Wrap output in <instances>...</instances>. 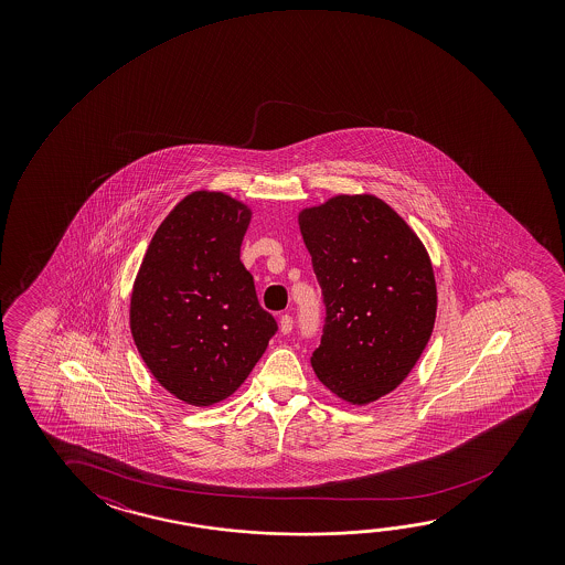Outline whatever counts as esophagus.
<instances>
[{"label":"esophagus","instance_id":"1","mask_svg":"<svg viewBox=\"0 0 565 565\" xmlns=\"http://www.w3.org/2000/svg\"><path fill=\"white\" fill-rule=\"evenodd\" d=\"M279 331H281V334H289L294 331V317L291 315L279 317Z\"/></svg>","mask_w":565,"mask_h":565}]
</instances>
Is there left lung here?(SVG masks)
Wrapping results in <instances>:
<instances>
[{"mask_svg":"<svg viewBox=\"0 0 565 565\" xmlns=\"http://www.w3.org/2000/svg\"><path fill=\"white\" fill-rule=\"evenodd\" d=\"M297 221L327 311L315 374L349 404L376 402L406 380L434 333L426 246L374 194H337Z\"/></svg>","mask_w":565,"mask_h":565,"instance_id":"8db88e82","label":"left lung"}]
</instances>
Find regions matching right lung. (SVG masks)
Segmentation results:
<instances>
[{
  "label": "right lung",
  "mask_w": 565,
  "mask_h": 565,
  "mask_svg": "<svg viewBox=\"0 0 565 565\" xmlns=\"http://www.w3.org/2000/svg\"><path fill=\"white\" fill-rule=\"evenodd\" d=\"M250 218V206L231 194H186L159 224L134 281L139 354L153 379L191 406L232 396L278 331L241 262Z\"/></svg>",
  "instance_id": "1"
}]
</instances>
